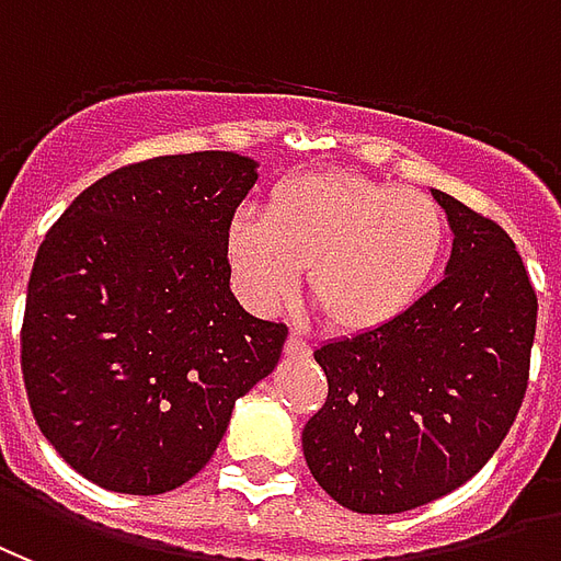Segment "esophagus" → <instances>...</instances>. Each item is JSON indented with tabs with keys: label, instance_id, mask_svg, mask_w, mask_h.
Instances as JSON below:
<instances>
[{
	"label": "esophagus",
	"instance_id": "obj_1",
	"mask_svg": "<svg viewBox=\"0 0 561 561\" xmlns=\"http://www.w3.org/2000/svg\"><path fill=\"white\" fill-rule=\"evenodd\" d=\"M284 353L289 355V358H308L310 346H308V341H301L298 334H289V337H286Z\"/></svg>",
	"mask_w": 561,
	"mask_h": 561
}]
</instances>
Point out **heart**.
Listing matches in <instances>:
<instances>
[{"mask_svg":"<svg viewBox=\"0 0 561 561\" xmlns=\"http://www.w3.org/2000/svg\"><path fill=\"white\" fill-rule=\"evenodd\" d=\"M448 248V218L433 196L353 173L277 182L265 218L239 211L227 263L260 313L284 308L308 268V296L331 329L374 334L407 317L431 289Z\"/></svg>","mask_w":561,"mask_h":561,"instance_id":"obj_1","label":"heart"}]
</instances>
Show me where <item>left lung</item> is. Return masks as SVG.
<instances>
[{
  "label": "left lung",
  "mask_w": 561,
  "mask_h": 561,
  "mask_svg": "<svg viewBox=\"0 0 561 561\" xmlns=\"http://www.w3.org/2000/svg\"><path fill=\"white\" fill-rule=\"evenodd\" d=\"M454 232L445 277L374 334L313 353L329 398L301 431L310 476L343 508L400 514L451 493L517 419L538 298L499 224L433 191Z\"/></svg>",
  "instance_id": "8db88e82"
}]
</instances>
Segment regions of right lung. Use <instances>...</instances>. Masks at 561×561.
Listing matches in <instances>:
<instances>
[{
	"label": "right lung",
	"mask_w": 561,
	"mask_h": 561,
	"mask_svg": "<svg viewBox=\"0 0 561 561\" xmlns=\"http://www.w3.org/2000/svg\"><path fill=\"white\" fill-rule=\"evenodd\" d=\"M256 167L236 151L130 163L85 187L38 248L20 337L28 407L98 488H182L280 362L286 325L241 308L227 263Z\"/></svg>",
	"instance_id": "right-lung-1"
}]
</instances>
